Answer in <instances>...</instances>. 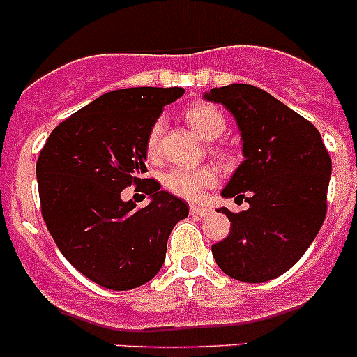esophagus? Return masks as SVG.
<instances>
[{"label":"esophagus","instance_id":"34e87169","mask_svg":"<svg viewBox=\"0 0 357 357\" xmlns=\"http://www.w3.org/2000/svg\"><path fill=\"white\" fill-rule=\"evenodd\" d=\"M190 214H193V216L197 218H206L211 214V209L206 206H197V204H192V206H190Z\"/></svg>","mask_w":357,"mask_h":357}]
</instances>
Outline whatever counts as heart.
Listing matches in <instances>:
<instances>
[{
  "mask_svg": "<svg viewBox=\"0 0 357 357\" xmlns=\"http://www.w3.org/2000/svg\"><path fill=\"white\" fill-rule=\"evenodd\" d=\"M186 122L192 126V129L199 134L202 139L213 141L223 134L225 116L216 106L200 105L190 106L185 112ZM162 129H164V120L157 119L151 123L150 130L146 134V155L148 157H157L158 141H160ZM218 174L213 167H172L164 174V186L174 195L183 197L186 200H199L207 188L216 185Z\"/></svg>",
  "mask_w": 357,
  "mask_h": 357,
  "instance_id": "obj_1",
  "label": "heart"
}]
</instances>
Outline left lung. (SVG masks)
Instances as JSON below:
<instances>
[{
  "label": "left lung",
  "instance_id": "1",
  "mask_svg": "<svg viewBox=\"0 0 357 357\" xmlns=\"http://www.w3.org/2000/svg\"><path fill=\"white\" fill-rule=\"evenodd\" d=\"M204 99L237 120L244 162L221 195L249 204L237 214L218 209L230 234L211 248L213 256L237 281H271L302 258L326 218L331 158L309 120L258 86L231 83Z\"/></svg>",
  "mask_w": 357,
  "mask_h": 357
}]
</instances>
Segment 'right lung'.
<instances>
[{
  "mask_svg": "<svg viewBox=\"0 0 357 357\" xmlns=\"http://www.w3.org/2000/svg\"><path fill=\"white\" fill-rule=\"evenodd\" d=\"M183 94L179 86L108 92L59 123L40 151L38 192L48 231L76 271L102 288L126 291L151 281L172 228L188 216V204L141 178L151 123ZM130 184L151 195L146 208L121 200Z\"/></svg>",
  "mask_w": 357,
  "mask_h": 357,
  "instance_id": "add662e5",
  "label": "right lung"
}]
</instances>
